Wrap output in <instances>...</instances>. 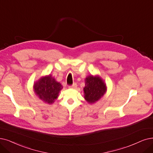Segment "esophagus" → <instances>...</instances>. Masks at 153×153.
<instances>
[{
  "label": "esophagus",
  "instance_id": "1",
  "mask_svg": "<svg viewBox=\"0 0 153 153\" xmlns=\"http://www.w3.org/2000/svg\"><path fill=\"white\" fill-rule=\"evenodd\" d=\"M76 83H73L72 85H69V86H68V87L70 88H76Z\"/></svg>",
  "mask_w": 153,
  "mask_h": 153
}]
</instances>
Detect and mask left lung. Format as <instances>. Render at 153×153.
<instances>
[{"instance_id": "1", "label": "left lung", "mask_w": 153, "mask_h": 153, "mask_svg": "<svg viewBox=\"0 0 153 153\" xmlns=\"http://www.w3.org/2000/svg\"><path fill=\"white\" fill-rule=\"evenodd\" d=\"M85 99L89 103L99 100L106 92V85L99 76L89 75L85 79V87L83 88Z\"/></svg>"}]
</instances>
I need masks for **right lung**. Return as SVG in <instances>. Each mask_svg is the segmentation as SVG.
Instances as JSON below:
<instances>
[{
    "label": "right lung",
    "instance_id": "right-lung-1",
    "mask_svg": "<svg viewBox=\"0 0 153 153\" xmlns=\"http://www.w3.org/2000/svg\"><path fill=\"white\" fill-rule=\"evenodd\" d=\"M63 88L62 85L57 82L52 76L42 77L34 84V90L39 99L51 104L57 99L59 92Z\"/></svg>",
    "mask_w": 153,
    "mask_h": 153
}]
</instances>
